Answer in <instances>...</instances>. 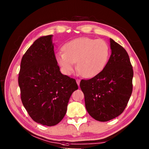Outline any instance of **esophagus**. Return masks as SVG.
I'll return each instance as SVG.
<instances>
[{
    "mask_svg": "<svg viewBox=\"0 0 149 149\" xmlns=\"http://www.w3.org/2000/svg\"><path fill=\"white\" fill-rule=\"evenodd\" d=\"M80 79H76V82H77V84L78 85H79V84H80Z\"/></svg>",
    "mask_w": 149,
    "mask_h": 149,
    "instance_id": "esophagus-1",
    "label": "esophagus"
}]
</instances>
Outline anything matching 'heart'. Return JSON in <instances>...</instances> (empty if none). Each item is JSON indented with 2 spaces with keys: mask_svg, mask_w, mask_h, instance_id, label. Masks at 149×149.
Returning <instances> with one entry per match:
<instances>
[{
  "mask_svg": "<svg viewBox=\"0 0 149 149\" xmlns=\"http://www.w3.org/2000/svg\"><path fill=\"white\" fill-rule=\"evenodd\" d=\"M63 51L55 55L62 72L70 75L75 69V62L81 75L85 77H94L102 71L109 58L108 44L102 39L88 37L72 40L64 45Z\"/></svg>",
  "mask_w": 149,
  "mask_h": 149,
  "instance_id": "obj_1",
  "label": "heart"
}]
</instances>
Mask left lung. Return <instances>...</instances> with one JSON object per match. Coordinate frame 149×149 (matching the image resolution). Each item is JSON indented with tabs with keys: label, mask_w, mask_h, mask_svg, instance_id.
<instances>
[{
	"label": "left lung",
	"mask_w": 149,
	"mask_h": 149,
	"mask_svg": "<svg viewBox=\"0 0 149 149\" xmlns=\"http://www.w3.org/2000/svg\"><path fill=\"white\" fill-rule=\"evenodd\" d=\"M112 53L104 68L91 79H82L86 110L99 122H107L125 110L133 90V71L130 57L123 48L110 39Z\"/></svg>",
	"instance_id": "1"
}]
</instances>
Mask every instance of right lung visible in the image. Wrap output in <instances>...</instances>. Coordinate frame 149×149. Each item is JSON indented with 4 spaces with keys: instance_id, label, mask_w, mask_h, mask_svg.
Here are the masks:
<instances>
[{
    "instance_id": "add662e5",
    "label": "right lung",
    "mask_w": 149,
    "mask_h": 149,
    "mask_svg": "<svg viewBox=\"0 0 149 149\" xmlns=\"http://www.w3.org/2000/svg\"><path fill=\"white\" fill-rule=\"evenodd\" d=\"M52 37H39L27 50L18 76L24 107L35 122L47 126L63 119L70 98L78 89L74 79L60 72Z\"/></svg>"
}]
</instances>
